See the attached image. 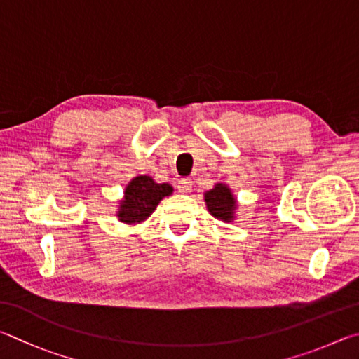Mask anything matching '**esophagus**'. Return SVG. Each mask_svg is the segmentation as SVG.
<instances>
[{
  "label": "esophagus",
  "instance_id": "esophagus-1",
  "mask_svg": "<svg viewBox=\"0 0 359 359\" xmlns=\"http://www.w3.org/2000/svg\"><path fill=\"white\" fill-rule=\"evenodd\" d=\"M178 191L183 192V194H187L192 191V181L189 178H183L178 183Z\"/></svg>",
  "mask_w": 359,
  "mask_h": 359
}]
</instances>
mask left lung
I'll return each instance as SVG.
<instances>
[{
  "instance_id": "8db88e82",
  "label": "left lung",
  "mask_w": 359,
  "mask_h": 359,
  "mask_svg": "<svg viewBox=\"0 0 359 359\" xmlns=\"http://www.w3.org/2000/svg\"><path fill=\"white\" fill-rule=\"evenodd\" d=\"M205 202L210 215L219 219V221L231 222L235 219L236 198L227 184L217 183L211 191H206Z\"/></svg>"
}]
</instances>
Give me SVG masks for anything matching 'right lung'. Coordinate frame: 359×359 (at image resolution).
Here are the masks:
<instances>
[{
	"instance_id": "add662e5",
	"label": "right lung",
	"mask_w": 359,
	"mask_h": 359,
	"mask_svg": "<svg viewBox=\"0 0 359 359\" xmlns=\"http://www.w3.org/2000/svg\"><path fill=\"white\" fill-rule=\"evenodd\" d=\"M173 187L168 183H156L147 175L135 176L124 189L116 216L119 222L140 224L148 219L163 197L170 196Z\"/></svg>"
}]
</instances>
